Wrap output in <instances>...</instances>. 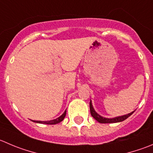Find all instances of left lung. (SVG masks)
I'll return each instance as SVG.
<instances>
[{
  "mask_svg": "<svg viewBox=\"0 0 153 153\" xmlns=\"http://www.w3.org/2000/svg\"><path fill=\"white\" fill-rule=\"evenodd\" d=\"M89 105H90V113H91V116H92L95 120H97V121L100 123H120V122H123L124 121V120H126V119H128V118L131 115L133 114V113L134 112L133 111L131 112V113H128V114H126V115H124V116H116V117H114V118H106V117H104V116H101V115L98 114V113L94 110L91 101H90Z\"/></svg>",
  "mask_w": 153,
  "mask_h": 153,
  "instance_id": "obj_1",
  "label": "left lung"
}]
</instances>
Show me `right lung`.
Here are the masks:
<instances>
[{
	"label": "right lung",
	"instance_id": "obj_1",
	"mask_svg": "<svg viewBox=\"0 0 153 153\" xmlns=\"http://www.w3.org/2000/svg\"><path fill=\"white\" fill-rule=\"evenodd\" d=\"M65 116H66V110L64 112L62 116H59V118L56 119H53V120H49V121H34V120H31L32 122L37 123H40V124H47V125H56L58 123H61L62 121H63V119H65Z\"/></svg>",
	"mask_w": 153,
	"mask_h": 153
}]
</instances>
